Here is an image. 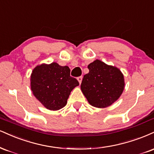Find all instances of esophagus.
I'll list each match as a JSON object with an SVG mask.
<instances>
[{
	"label": "esophagus",
	"instance_id": "1",
	"mask_svg": "<svg viewBox=\"0 0 154 154\" xmlns=\"http://www.w3.org/2000/svg\"><path fill=\"white\" fill-rule=\"evenodd\" d=\"M77 80H78V82H79V84H81V82H82V76H80V77H77Z\"/></svg>",
	"mask_w": 154,
	"mask_h": 154
}]
</instances>
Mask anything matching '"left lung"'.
<instances>
[{"instance_id":"left-lung-1","label":"left lung","mask_w":154,"mask_h":154,"mask_svg":"<svg viewBox=\"0 0 154 154\" xmlns=\"http://www.w3.org/2000/svg\"><path fill=\"white\" fill-rule=\"evenodd\" d=\"M89 73L84 75L81 90L92 106L104 108L116 102L125 86L122 72L116 66L96 59L88 65Z\"/></svg>"}]
</instances>
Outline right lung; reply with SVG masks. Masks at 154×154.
<instances>
[{
	"label": "right lung",
	"instance_id": "add662e5",
	"mask_svg": "<svg viewBox=\"0 0 154 154\" xmlns=\"http://www.w3.org/2000/svg\"><path fill=\"white\" fill-rule=\"evenodd\" d=\"M78 85V81L70 76L69 68L56 62L36 66L31 75L33 94L50 110H58L65 106L70 92Z\"/></svg>",
	"mask_w": 154,
	"mask_h": 154
}]
</instances>
